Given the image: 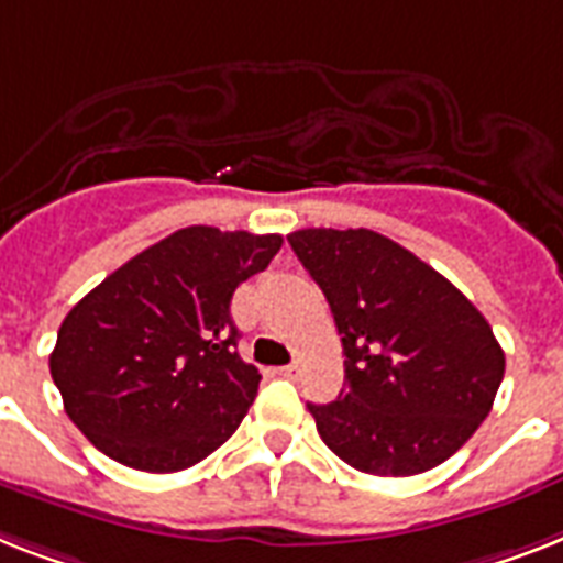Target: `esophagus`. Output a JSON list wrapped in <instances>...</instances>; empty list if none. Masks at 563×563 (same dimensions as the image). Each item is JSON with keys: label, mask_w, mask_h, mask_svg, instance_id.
Here are the masks:
<instances>
[{"label": "esophagus", "mask_w": 563, "mask_h": 563, "mask_svg": "<svg viewBox=\"0 0 563 563\" xmlns=\"http://www.w3.org/2000/svg\"><path fill=\"white\" fill-rule=\"evenodd\" d=\"M280 376L291 378V382H295V378H300V364H289V367H280Z\"/></svg>", "instance_id": "34e87169"}]
</instances>
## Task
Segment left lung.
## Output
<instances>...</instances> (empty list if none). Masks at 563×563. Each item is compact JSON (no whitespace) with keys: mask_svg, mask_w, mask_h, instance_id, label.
<instances>
[{"mask_svg":"<svg viewBox=\"0 0 563 563\" xmlns=\"http://www.w3.org/2000/svg\"><path fill=\"white\" fill-rule=\"evenodd\" d=\"M289 245L321 286L346 355V390L309 405L329 451L376 477L445 463L504 382L486 318L437 268L367 228H303Z\"/></svg>","mask_w":563,"mask_h":563,"instance_id":"1","label":"left lung"}]
</instances>
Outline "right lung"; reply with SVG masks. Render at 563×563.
Wrapping results in <instances>:
<instances>
[{
  "mask_svg": "<svg viewBox=\"0 0 563 563\" xmlns=\"http://www.w3.org/2000/svg\"><path fill=\"white\" fill-rule=\"evenodd\" d=\"M280 245V234L181 228L66 314L48 367L91 445L139 472L170 474L240 428L260 373L236 353L231 297Z\"/></svg>",
  "mask_w": 563,
  "mask_h": 563,
  "instance_id": "add662e5",
  "label": "right lung"
}]
</instances>
